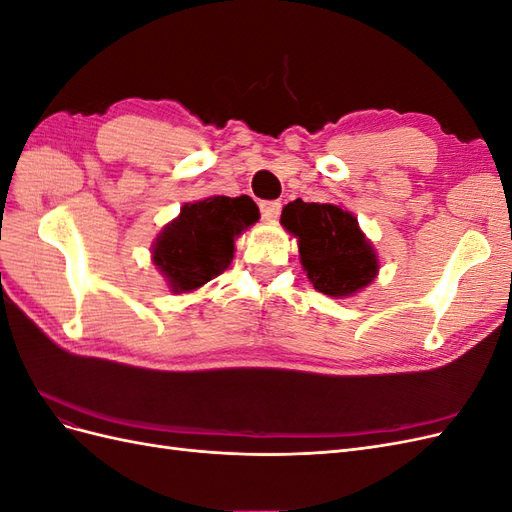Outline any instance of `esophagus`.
I'll return each instance as SVG.
<instances>
[{
    "instance_id": "esophagus-1",
    "label": "esophagus",
    "mask_w": 512,
    "mask_h": 512,
    "mask_svg": "<svg viewBox=\"0 0 512 512\" xmlns=\"http://www.w3.org/2000/svg\"><path fill=\"white\" fill-rule=\"evenodd\" d=\"M280 211H282V203H277V200H265V203H260L262 218L269 222L280 218Z\"/></svg>"
}]
</instances>
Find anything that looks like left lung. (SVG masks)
<instances>
[{
    "mask_svg": "<svg viewBox=\"0 0 512 512\" xmlns=\"http://www.w3.org/2000/svg\"><path fill=\"white\" fill-rule=\"evenodd\" d=\"M280 224L297 239L307 280L322 294L348 299L378 277L376 247L365 237L356 215L331 203L292 200Z\"/></svg>",
    "mask_w": 512,
    "mask_h": 512,
    "instance_id": "obj_1",
    "label": "left lung"
}]
</instances>
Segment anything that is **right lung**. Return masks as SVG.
<instances>
[{"mask_svg": "<svg viewBox=\"0 0 512 512\" xmlns=\"http://www.w3.org/2000/svg\"><path fill=\"white\" fill-rule=\"evenodd\" d=\"M258 220L250 196H209L185 203L153 241L151 262L170 292H194L228 269L235 239Z\"/></svg>", "mask_w": 512, "mask_h": 512, "instance_id": "add662e5", "label": "right lung"}]
</instances>
